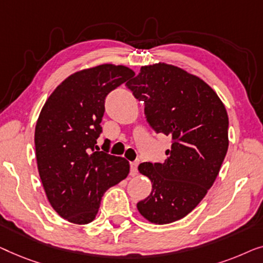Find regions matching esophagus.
<instances>
[{"instance_id": "obj_1", "label": "esophagus", "mask_w": 263, "mask_h": 263, "mask_svg": "<svg viewBox=\"0 0 263 263\" xmlns=\"http://www.w3.org/2000/svg\"><path fill=\"white\" fill-rule=\"evenodd\" d=\"M138 164L139 163L137 161L131 162V163H130V167H131L130 174H131V176H136L137 175V168H138Z\"/></svg>"}]
</instances>
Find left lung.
<instances>
[{"instance_id":"obj_1","label":"left lung","mask_w":263,"mask_h":263,"mask_svg":"<svg viewBox=\"0 0 263 263\" xmlns=\"http://www.w3.org/2000/svg\"><path fill=\"white\" fill-rule=\"evenodd\" d=\"M126 86L144 102L154 131L172 137L164 163L139 164L153 191L137 209L151 223H173L198 206L219 173L229 146L227 109L204 81L164 63L142 66Z\"/></svg>"}]
</instances>
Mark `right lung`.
Returning a JSON list of instances; mask_svg holds the SVG:
<instances>
[{"label": "right lung", "instance_id": "right-lung-1", "mask_svg": "<svg viewBox=\"0 0 263 263\" xmlns=\"http://www.w3.org/2000/svg\"><path fill=\"white\" fill-rule=\"evenodd\" d=\"M133 76L124 65L81 70L59 84L39 114L34 144L40 180L53 210L71 223L93 221L105 192L130 172L124 157L95 149L106 96Z\"/></svg>", "mask_w": 263, "mask_h": 263}]
</instances>
